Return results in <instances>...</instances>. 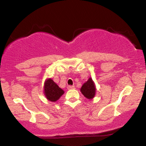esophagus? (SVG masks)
Returning <instances> with one entry per match:
<instances>
[{"mask_svg": "<svg viewBox=\"0 0 146 146\" xmlns=\"http://www.w3.org/2000/svg\"><path fill=\"white\" fill-rule=\"evenodd\" d=\"M75 89V86H68V90H74Z\"/></svg>", "mask_w": 146, "mask_h": 146, "instance_id": "esophagus-1", "label": "esophagus"}]
</instances>
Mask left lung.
I'll return each instance as SVG.
<instances>
[{"mask_svg": "<svg viewBox=\"0 0 146 146\" xmlns=\"http://www.w3.org/2000/svg\"><path fill=\"white\" fill-rule=\"evenodd\" d=\"M81 93L88 99H92L95 95L96 88L92 78H90L86 82L82 85L80 89Z\"/></svg>", "mask_w": 146, "mask_h": 146, "instance_id": "1", "label": "left lung"}]
</instances>
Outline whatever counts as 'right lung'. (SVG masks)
<instances>
[{
  "label": "right lung",
  "instance_id": "add662e5",
  "mask_svg": "<svg viewBox=\"0 0 146 146\" xmlns=\"http://www.w3.org/2000/svg\"><path fill=\"white\" fill-rule=\"evenodd\" d=\"M44 93L46 97L51 102H56L64 93L58 86L51 78H48L44 82Z\"/></svg>",
  "mask_w": 146,
  "mask_h": 146
}]
</instances>
